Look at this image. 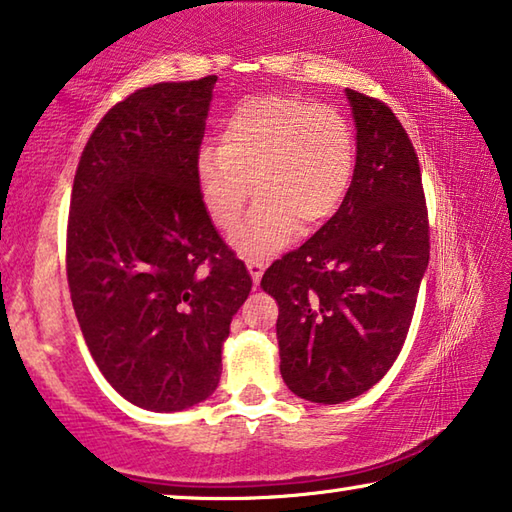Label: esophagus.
<instances>
[{
	"label": "esophagus",
	"mask_w": 512,
	"mask_h": 512,
	"mask_svg": "<svg viewBox=\"0 0 512 512\" xmlns=\"http://www.w3.org/2000/svg\"><path fill=\"white\" fill-rule=\"evenodd\" d=\"M246 266H248L250 278H253L255 285H259V280H262V273H264V262H262V259H246Z\"/></svg>",
	"instance_id": "34e87169"
}]
</instances>
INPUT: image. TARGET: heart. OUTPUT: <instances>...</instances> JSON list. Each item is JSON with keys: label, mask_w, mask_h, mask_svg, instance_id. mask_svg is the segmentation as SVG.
I'll return each mask as SVG.
<instances>
[{"label": "heart", "mask_w": 512, "mask_h": 512, "mask_svg": "<svg viewBox=\"0 0 512 512\" xmlns=\"http://www.w3.org/2000/svg\"><path fill=\"white\" fill-rule=\"evenodd\" d=\"M218 141L200 145L193 175L202 207L221 230L237 225L253 193L259 198L232 237L241 253L269 255L287 246L298 227L319 230L351 189V125L303 97H246L227 113Z\"/></svg>", "instance_id": "heart-1"}]
</instances>
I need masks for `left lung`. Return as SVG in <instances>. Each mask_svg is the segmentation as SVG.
Listing matches in <instances>:
<instances>
[{
	"mask_svg": "<svg viewBox=\"0 0 512 512\" xmlns=\"http://www.w3.org/2000/svg\"><path fill=\"white\" fill-rule=\"evenodd\" d=\"M355 173L339 212L266 269L280 373L296 396L344 403L399 358L431 243L415 148L387 104L346 88Z\"/></svg>",
	"mask_w": 512,
	"mask_h": 512,
	"instance_id": "left-lung-1",
	"label": "left lung"
}]
</instances>
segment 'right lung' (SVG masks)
<instances>
[{"instance_id": "obj_1", "label": "right lung", "mask_w": 512, "mask_h": 512, "mask_svg": "<svg viewBox=\"0 0 512 512\" xmlns=\"http://www.w3.org/2000/svg\"><path fill=\"white\" fill-rule=\"evenodd\" d=\"M216 79L118 102L72 184L66 266L81 335L109 385L152 412L214 394L232 316L253 287L193 175Z\"/></svg>"}]
</instances>
